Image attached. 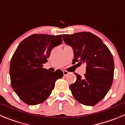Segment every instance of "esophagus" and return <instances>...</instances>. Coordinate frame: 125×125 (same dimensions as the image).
I'll return each instance as SVG.
<instances>
[{
  "mask_svg": "<svg viewBox=\"0 0 125 125\" xmlns=\"http://www.w3.org/2000/svg\"><path fill=\"white\" fill-rule=\"evenodd\" d=\"M63 72V74L65 76H66V75H67V74H69V72H67V71H65V70H64Z\"/></svg>",
  "mask_w": 125,
  "mask_h": 125,
  "instance_id": "obj_1",
  "label": "esophagus"
}]
</instances>
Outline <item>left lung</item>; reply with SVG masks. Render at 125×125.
<instances>
[{"label": "left lung", "instance_id": "8db88e82", "mask_svg": "<svg viewBox=\"0 0 125 125\" xmlns=\"http://www.w3.org/2000/svg\"><path fill=\"white\" fill-rule=\"evenodd\" d=\"M62 38L73 48V63L86 64L83 77L75 73L76 81L70 86L72 95L81 104L94 105L105 96L112 84V54L101 39L90 32L63 34Z\"/></svg>", "mask_w": 125, "mask_h": 125}]
</instances>
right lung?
Listing matches in <instances>:
<instances>
[{
	"label": "right lung",
	"instance_id": "1",
	"mask_svg": "<svg viewBox=\"0 0 125 125\" xmlns=\"http://www.w3.org/2000/svg\"><path fill=\"white\" fill-rule=\"evenodd\" d=\"M62 42L61 35L34 34L21 42L10 65L11 85L21 101L30 105L44 102L63 76L62 71L51 72L43 68L51 51Z\"/></svg>",
	"mask_w": 125,
	"mask_h": 125
}]
</instances>
